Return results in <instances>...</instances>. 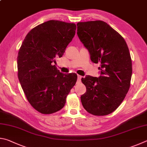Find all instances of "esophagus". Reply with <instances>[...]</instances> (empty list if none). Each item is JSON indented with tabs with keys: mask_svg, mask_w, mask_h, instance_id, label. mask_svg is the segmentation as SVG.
Wrapping results in <instances>:
<instances>
[{
	"mask_svg": "<svg viewBox=\"0 0 147 147\" xmlns=\"http://www.w3.org/2000/svg\"><path fill=\"white\" fill-rule=\"evenodd\" d=\"M81 78H82V76L78 75V82H81Z\"/></svg>",
	"mask_w": 147,
	"mask_h": 147,
	"instance_id": "obj_1",
	"label": "esophagus"
}]
</instances>
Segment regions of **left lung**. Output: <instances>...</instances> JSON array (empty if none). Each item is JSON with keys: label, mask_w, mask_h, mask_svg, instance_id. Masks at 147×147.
Returning a JSON list of instances; mask_svg holds the SVG:
<instances>
[{"label": "left lung", "mask_w": 147, "mask_h": 147, "mask_svg": "<svg viewBox=\"0 0 147 147\" xmlns=\"http://www.w3.org/2000/svg\"><path fill=\"white\" fill-rule=\"evenodd\" d=\"M78 35L101 66L99 78L87 76L81 81L86 92L81 96L82 105L90 114L102 116L115 111L129 90L132 74V59L121 35L102 20L77 24Z\"/></svg>", "instance_id": "8db88e82"}]
</instances>
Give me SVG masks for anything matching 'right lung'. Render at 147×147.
Returning <instances> with one entry per match:
<instances>
[{
	"instance_id": "right-lung-1",
	"label": "right lung",
	"mask_w": 147,
	"mask_h": 147,
	"mask_svg": "<svg viewBox=\"0 0 147 147\" xmlns=\"http://www.w3.org/2000/svg\"><path fill=\"white\" fill-rule=\"evenodd\" d=\"M76 30L74 23L48 20L31 30L19 49L18 78L28 102L41 114L63 109L76 83V74H62L53 65L55 57L63 56Z\"/></svg>"
}]
</instances>
